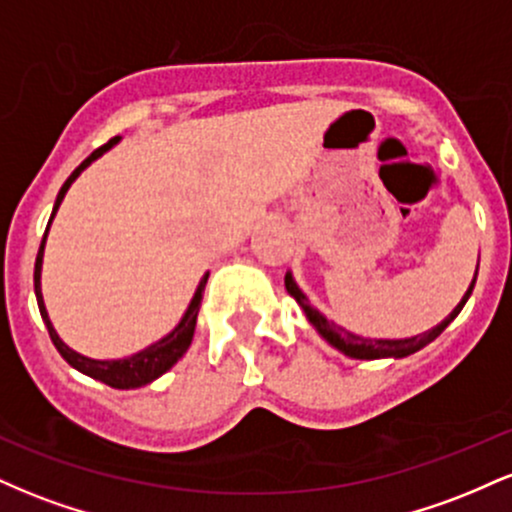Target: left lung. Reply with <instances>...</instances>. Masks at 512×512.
Wrapping results in <instances>:
<instances>
[{"label":"left lung","mask_w":512,"mask_h":512,"mask_svg":"<svg viewBox=\"0 0 512 512\" xmlns=\"http://www.w3.org/2000/svg\"><path fill=\"white\" fill-rule=\"evenodd\" d=\"M474 284H477V274H474L472 284H469V289L462 296V301L457 303V308L452 310V313L445 317L438 327H433L431 332H424V334H419V337H411V339H363V337H358V334L346 332L344 327L334 325V322L327 320V317H322L320 313H317L313 305H310L308 298H305V293L296 286V281L291 279V274H286V291L296 298L298 305L303 308V313L308 315L310 322H313L315 330L320 332L322 337H325L327 342L334 346V349L344 351V354L351 358H363V361H375V358H402V356L414 354V351L424 349L426 344H431L433 339H436L438 334L443 332L457 315H460V310L464 308V303H467V298L472 296Z\"/></svg>","instance_id":"obj_1"}]
</instances>
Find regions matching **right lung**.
<instances>
[{
    "mask_svg": "<svg viewBox=\"0 0 512 512\" xmlns=\"http://www.w3.org/2000/svg\"><path fill=\"white\" fill-rule=\"evenodd\" d=\"M117 139L120 137H113L108 144H103L101 149L93 151L91 156L86 158V161H81V166L74 170L72 175H69L67 180H64L60 195H57V202H55V209H52V216H55L57 207H60V202L67 195L69 185L76 180V175L84 170L88 163L96 161L98 156L105 154V151L113 146ZM50 216V221H52ZM48 221V226H50ZM45 236H48V231H45ZM45 236H43V243H40V250H38V257H35V272H33V281H35V298H38V308H40V315H43L45 325H48V332H50V339L52 344H55V349L60 351L64 361L69 363V366H74L76 370H81V373L88 375V378H96L101 380V383L110 385V387H117V390H132V387H142V385H149L151 380L161 378L166 370H170L175 366V363L180 361L182 354H185L187 349H190L192 344V334H195V325H197V313H199V305H202V291L204 286H207V279L209 274H204V279L199 281L197 291H195V298H192L190 308H187L185 317L180 320V325L175 327L173 332L168 334V337H163L161 342L151 344L149 349L139 351V354L129 356V358H122V361H93V358H86L81 354H76V351L69 349L67 344L62 342L60 337H57L55 327H52L50 317H48V310H45V303H43V293H40V267H43V248H45Z\"/></svg>",
    "mask_w": 512,
    "mask_h": 512,
    "instance_id": "add662e5",
    "label": "right lung"
}]
</instances>
